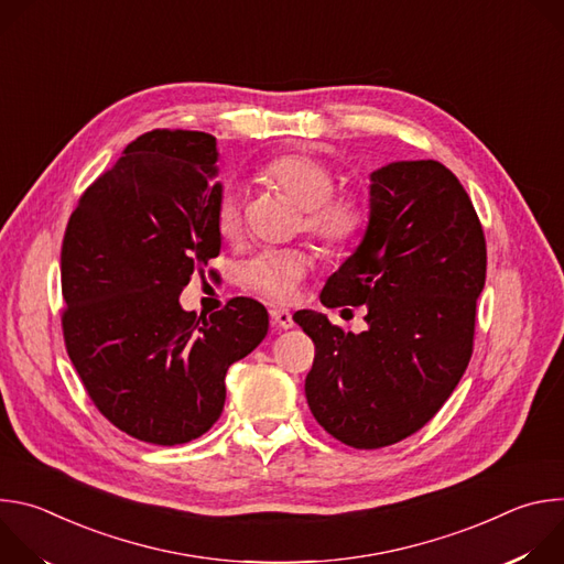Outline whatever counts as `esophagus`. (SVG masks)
<instances>
[{"label":"esophagus","mask_w":564,"mask_h":564,"mask_svg":"<svg viewBox=\"0 0 564 564\" xmlns=\"http://www.w3.org/2000/svg\"><path fill=\"white\" fill-rule=\"evenodd\" d=\"M270 318H272V326L276 330H290L294 326L292 314L288 310H283V307H272L270 310Z\"/></svg>","instance_id":"1"}]
</instances>
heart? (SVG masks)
Here are the masks:
<instances>
[{"instance_id":"obj_1","label":"heart","mask_w":564,"mask_h":564,"mask_svg":"<svg viewBox=\"0 0 564 564\" xmlns=\"http://www.w3.org/2000/svg\"><path fill=\"white\" fill-rule=\"evenodd\" d=\"M259 181L292 200L301 209L303 231L326 248L348 243L366 223L364 203L352 194H335L333 170L310 153H285L270 160L261 167ZM214 220L227 240L243 231V203L234 187L218 194ZM305 272L307 259L296 250L263 252L243 268V279L272 301H290Z\"/></svg>"}]
</instances>
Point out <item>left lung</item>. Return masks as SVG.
<instances>
[{
	"label": "left lung",
	"mask_w": 564,
	"mask_h": 564,
	"mask_svg": "<svg viewBox=\"0 0 564 564\" xmlns=\"http://www.w3.org/2000/svg\"><path fill=\"white\" fill-rule=\"evenodd\" d=\"M485 279V231L451 170L437 160L375 170L361 243L318 296L328 307L366 305L368 328L355 335L321 312L294 314L316 348L305 377L314 420L366 451L431 422L468 366Z\"/></svg>",
	"instance_id": "obj_1"
}]
</instances>
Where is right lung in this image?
Here are the masks:
<instances>
[{"label": "right lung", "mask_w": 564, "mask_h": 564, "mask_svg": "<svg viewBox=\"0 0 564 564\" xmlns=\"http://www.w3.org/2000/svg\"><path fill=\"white\" fill-rule=\"evenodd\" d=\"M216 138L155 129L79 198L62 243L66 352L98 411L127 435L176 446L223 413L227 368L268 335L248 296L209 316L181 305L220 252Z\"/></svg>", "instance_id": "1"}]
</instances>
